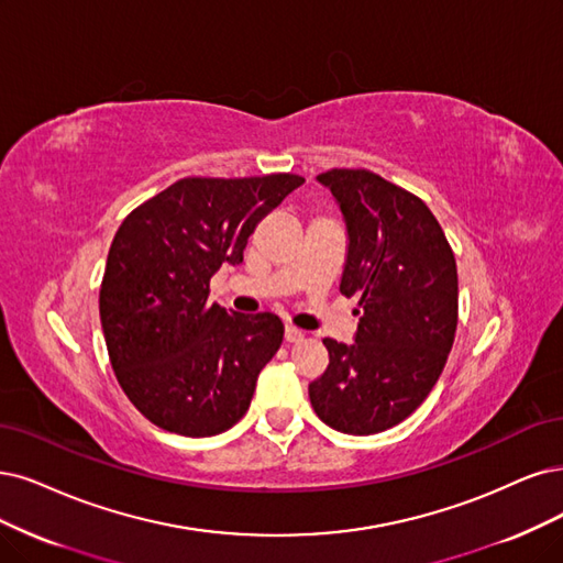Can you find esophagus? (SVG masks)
Returning <instances> with one entry per match:
<instances>
[{
    "label": "esophagus",
    "mask_w": 563,
    "mask_h": 563,
    "mask_svg": "<svg viewBox=\"0 0 563 563\" xmlns=\"http://www.w3.org/2000/svg\"><path fill=\"white\" fill-rule=\"evenodd\" d=\"M285 341H287V343H299V341H303V331H299L297 327H285Z\"/></svg>",
    "instance_id": "obj_1"
}]
</instances>
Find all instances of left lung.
Returning <instances> with one entry per match:
<instances>
[{"instance_id":"left-lung-1","label":"left lung","mask_w":563,"mask_h":563,"mask_svg":"<svg viewBox=\"0 0 563 563\" xmlns=\"http://www.w3.org/2000/svg\"><path fill=\"white\" fill-rule=\"evenodd\" d=\"M347 232L341 295L360 297L355 343L324 339L329 366L308 385L318 418L368 435L404 422L443 373L456 329V264L422 199L366 169L318 176Z\"/></svg>"}]
</instances>
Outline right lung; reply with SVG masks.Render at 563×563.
Returning a JSON list of instances; mask_svg holds the SVG:
<instances>
[{
    "instance_id": "add662e5",
    "label": "right lung",
    "mask_w": 563,
    "mask_h": 563,
    "mask_svg": "<svg viewBox=\"0 0 563 563\" xmlns=\"http://www.w3.org/2000/svg\"><path fill=\"white\" fill-rule=\"evenodd\" d=\"M299 185L295 174L183 178L120 224L101 329L122 391L159 429L206 439L245 415L283 322L211 303L208 283L222 264L243 262L255 227Z\"/></svg>"
}]
</instances>
